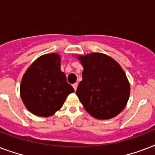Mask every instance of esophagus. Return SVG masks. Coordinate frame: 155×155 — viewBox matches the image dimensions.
<instances>
[{"label": "esophagus", "instance_id": "1", "mask_svg": "<svg viewBox=\"0 0 155 155\" xmlns=\"http://www.w3.org/2000/svg\"><path fill=\"white\" fill-rule=\"evenodd\" d=\"M72 86H73V88H74V89H75V90L77 89L78 84H77V83H75V84H73Z\"/></svg>", "mask_w": 155, "mask_h": 155}]
</instances>
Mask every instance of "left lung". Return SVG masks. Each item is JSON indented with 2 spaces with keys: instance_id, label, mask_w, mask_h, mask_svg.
Segmentation results:
<instances>
[{
  "instance_id": "left-lung-1",
  "label": "left lung",
  "mask_w": 155,
  "mask_h": 155,
  "mask_svg": "<svg viewBox=\"0 0 155 155\" xmlns=\"http://www.w3.org/2000/svg\"><path fill=\"white\" fill-rule=\"evenodd\" d=\"M79 58L84 71L76 95L85 110L100 120L116 117L130 97V86L122 68L104 54L92 53Z\"/></svg>"
}]
</instances>
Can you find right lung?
<instances>
[{"label": "right lung", "instance_id": "obj_1", "mask_svg": "<svg viewBox=\"0 0 155 155\" xmlns=\"http://www.w3.org/2000/svg\"><path fill=\"white\" fill-rule=\"evenodd\" d=\"M74 92L60 70V57L54 53L41 56L31 64L23 75L20 87L25 107L39 117L53 115Z\"/></svg>", "mask_w": 155, "mask_h": 155}]
</instances>
